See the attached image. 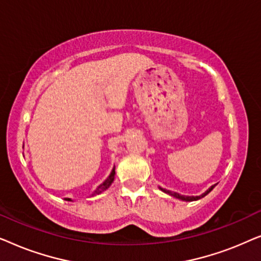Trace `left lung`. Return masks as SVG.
Masks as SVG:
<instances>
[{
	"label": "left lung",
	"instance_id": "obj_1",
	"mask_svg": "<svg viewBox=\"0 0 261 261\" xmlns=\"http://www.w3.org/2000/svg\"><path fill=\"white\" fill-rule=\"evenodd\" d=\"M214 187H215V185H213V187H210V188L208 189V190H206V191L204 192V194H202L201 196H183V195H179V194H178V192H172V191H170V190H165V189H162V188H159V189H160V190H162V191L165 192V194H169V195H171V196H172V197H176V198H178V199H181V201L191 202V201H197V199L202 198V197H204L205 195H208L209 192L213 190Z\"/></svg>",
	"mask_w": 261,
	"mask_h": 261
}]
</instances>
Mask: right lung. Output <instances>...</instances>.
<instances>
[{
  "mask_svg": "<svg viewBox=\"0 0 261 261\" xmlns=\"http://www.w3.org/2000/svg\"><path fill=\"white\" fill-rule=\"evenodd\" d=\"M114 178H115V166H114V169L112 170V172H110L109 177L107 178V179L103 181V183L101 185H98L97 189L94 191V194H92V196H96V195H99L101 192H103L105 190H107L110 185H112V183L114 181ZM66 201H71L70 198H66Z\"/></svg>",
  "mask_w": 261,
  "mask_h": 261,
  "instance_id": "1",
  "label": "right lung"
}]
</instances>
